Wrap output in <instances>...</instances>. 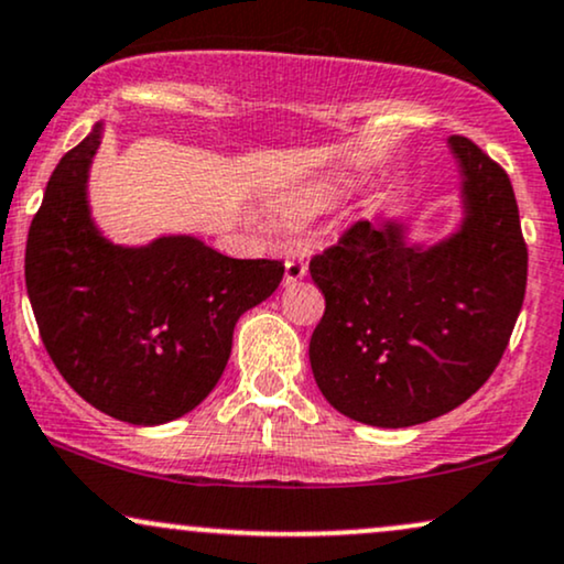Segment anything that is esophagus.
I'll use <instances>...</instances> for the list:
<instances>
[{"instance_id": "esophagus-1", "label": "esophagus", "mask_w": 564, "mask_h": 564, "mask_svg": "<svg viewBox=\"0 0 564 564\" xmlns=\"http://www.w3.org/2000/svg\"><path fill=\"white\" fill-rule=\"evenodd\" d=\"M283 264H286V275H283V281H286V283H296V281H302L304 275H307V262H304V260L289 257V260Z\"/></svg>"}]
</instances>
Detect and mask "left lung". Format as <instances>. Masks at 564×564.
<instances>
[{
  "mask_svg": "<svg viewBox=\"0 0 564 564\" xmlns=\"http://www.w3.org/2000/svg\"><path fill=\"white\" fill-rule=\"evenodd\" d=\"M465 220L436 247L404 243L399 223L357 220L310 260L325 312L310 338L317 389L341 415L406 429L446 415L497 370L528 281L510 175L465 135Z\"/></svg>",
  "mask_w": 564,
  "mask_h": 564,
  "instance_id": "obj_1",
  "label": "left lung"
}]
</instances>
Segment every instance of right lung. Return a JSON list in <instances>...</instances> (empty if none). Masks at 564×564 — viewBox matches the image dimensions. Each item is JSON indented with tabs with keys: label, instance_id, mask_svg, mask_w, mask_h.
Returning <instances> with one entry per match:
<instances>
[{
	"label": "right lung",
	"instance_id": "obj_1",
	"mask_svg": "<svg viewBox=\"0 0 564 564\" xmlns=\"http://www.w3.org/2000/svg\"><path fill=\"white\" fill-rule=\"evenodd\" d=\"M99 141L101 123L54 167L25 243V289L80 399L131 425L171 423L220 381L236 321L273 294L283 262L234 260L194 236L115 247L86 202Z\"/></svg>",
	"mask_w": 564,
	"mask_h": 564
}]
</instances>
